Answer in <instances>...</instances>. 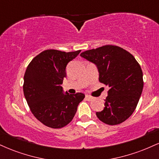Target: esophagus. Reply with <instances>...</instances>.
<instances>
[{"instance_id":"1","label":"esophagus","mask_w":159,"mask_h":159,"mask_svg":"<svg viewBox=\"0 0 159 159\" xmlns=\"http://www.w3.org/2000/svg\"><path fill=\"white\" fill-rule=\"evenodd\" d=\"M86 99L87 100V101H92L93 99V96H89V95H86Z\"/></svg>"}]
</instances>
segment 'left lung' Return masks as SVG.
Returning a JSON list of instances; mask_svg holds the SVG:
<instances>
[{"label":"left lung","mask_w":159,"mask_h":159,"mask_svg":"<svg viewBox=\"0 0 159 159\" xmlns=\"http://www.w3.org/2000/svg\"><path fill=\"white\" fill-rule=\"evenodd\" d=\"M82 57L98 68L101 83L108 86L105 107L96 112L107 125H118L133 114L143 87V72L132 54L116 45H106L85 51Z\"/></svg>","instance_id":"8db88e82"}]
</instances>
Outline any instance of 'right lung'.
I'll return each mask as SVG.
<instances>
[{"instance_id": "add662e5", "label": "right lung", "mask_w": 159, "mask_h": 159, "mask_svg": "<svg viewBox=\"0 0 159 159\" xmlns=\"http://www.w3.org/2000/svg\"><path fill=\"white\" fill-rule=\"evenodd\" d=\"M80 52L48 49L36 56L27 66L24 75V95L32 114L46 126L61 129L68 125L85 97L81 93H63L61 87L66 77V67Z\"/></svg>"}]
</instances>
